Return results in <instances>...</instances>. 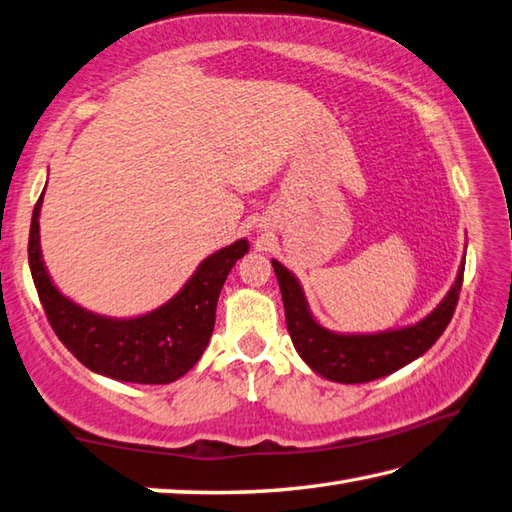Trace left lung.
Instances as JSON below:
<instances>
[{"instance_id": "8db88e82", "label": "left lung", "mask_w": 512, "mask_h": 512, "mask_svg": "<svg viewBox=\"0 0 512 512\" xmlns=\"http://www.w3.org/2000/svg\"><path fill=\"white\" fill-rule=\"evenodd\" d=\"M273 268L282 290L286 326L295 350L317 375L339 384L373 382L422 357L446 330L464 282L462 262L455 284L450 286L442 302L410 326L390 328L382 333H335L319 324L310 313L299 279L277 259H273Z\"/></svg>"}]
</instances>
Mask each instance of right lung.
Wrapping results in <instances>:
<instances>
[{
	"label": "right lung",
	"mask_w": 512,
	"mask_h": 512,
	"mask_svg": "<svg viewBox=\"0 0 512 512\" xmlns=\"http://www.w3.org/2000/svg\"><path fill=\"white\" fill-rule=\"evenodd\" d=\"M46 190V188H44ZM39 195L28 237V264L50 326L86 368L117 382L170 384L193 368L210 342L222 286L248 239L208 255L175 297L137 317H106L75 304L50 279L39 246Z\"/></svg>",
	"instance_id": "obj_1"
}]
</instances>
